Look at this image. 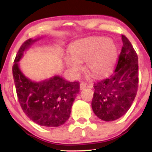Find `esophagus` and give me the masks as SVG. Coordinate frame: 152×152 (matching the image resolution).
I'll return each mask as SVG.
<instances>
[{
  "label": "esophagus",
  "instance_id": "1",
  "mask_svg": "<svg viewBox=\"0 0 152 152\" xmlns=\"http://www.w3.org/2000/svg\"><path fill=\"white\" fill-rule=\"evenodd\" d=\"M87 86H87L86 83H84V82H81V83H80V89H83V88H86ZM90 87H92V86H90Z\"/></svg>",
  "mask_w": 152,
  "mask_h": 152
}]
</instances>
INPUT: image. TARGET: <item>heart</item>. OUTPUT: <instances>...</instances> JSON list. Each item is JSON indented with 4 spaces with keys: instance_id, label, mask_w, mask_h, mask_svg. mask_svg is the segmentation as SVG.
Instances as JSON below:
<instances>
[{
    "instance_id": "heart-1",
    "label": "heart",
    "mask_w": 152,
    "mask_h": 152,
    "mask_svg": "<svg viewBox=\"0 0 152 152\" xmlns=\"http://www.w3.org/2000/svg\"><path fill=\"white\" fill-rule=\"evenodd\" d=\"M71 55L65 56L66 64L73 72L81 69V62L86 60V69L95 76L107 74L115 64L117 46L113 40L104 37H89L73 43L69 48Z\"/></svg>"
}]
</instances>
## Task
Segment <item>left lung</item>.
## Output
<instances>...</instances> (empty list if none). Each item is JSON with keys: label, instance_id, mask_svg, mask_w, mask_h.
Masks as SVG:
<instances>
[{"label": "left lung", "instance_id": "1", "mask_svg": "<svg viewBox=\"0 0 152 152\" xmlns=\"http://www.w3.org/2000/svg\"><path fill=\"white\" fill-rule=\"evenodd\" d=\"M121 53L114 73L94 83L91 106L100 119L111 121L124 116L129 109L137 93L139 83L138 56L124 35L121 36Z\"/></svg>", "mask_w": 152, "mask_h": 152}]
</instances>
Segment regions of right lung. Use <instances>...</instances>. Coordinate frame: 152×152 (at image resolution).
Segmentation results:
<instances>
[{
	"label": "right lung",
	"instance_id": "add662e5",
	"mask_svg": "<svg viewBox=\"0 0 152 152\" xmlns=\"http://www.w3.org/2000/svg\"><path fill=\"white\" fill-rule=\"evenodd\" d=\"M35 41L30 38L23 43L12 68L18 102L26 116L37 124L61 126L70 116L73 103L79 92V83L68 81L59 76L40 82L26 77L19 69L18 61Z\"/></svg>",
	"mask_w": 152,
	"mask_h": 152
}]
</instances>
